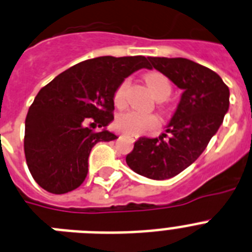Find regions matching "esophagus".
Returning <instances> with one entry per match:
<instances>
[{"label":"esophagus","instance_id":"esophagus-1","mask_svg":"<svg viewBox=\"0 0 252 252\" xmlns=\"http://www.w3.org/2000/svg\"><path fill=\"white\" fill-rule=\"evenodd\" d=\"M124 135H125V136L130 137V139H131V140H132V141L136 140V136H134V135H130V134H124Z\"/></svg>","mask_w":252,"mask_h":252}]
</instances>
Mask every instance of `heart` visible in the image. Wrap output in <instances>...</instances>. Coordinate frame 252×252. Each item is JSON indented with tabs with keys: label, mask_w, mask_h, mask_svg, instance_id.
Segmentation results:
<instances>
[{
	"label": "heart",
	"mask_w": 252,
	"mask_h": 252,
	"mask_svg": "<svg viewBox=\"0 0 252 252\" xmlns=\"http://www.w3.org/2000/svg\"><path fill=\"white\" fill-rule=\"evenodd\" d=\"M145 83L149 88L153 96L158 99L164 100L169 96L172 92V85L164 75L159 72H149L144 76ZM126 90H127V81H122L117 87L113 95V102L117 107H122L126 103ZM158 126V118L153 115H147L137 111H128L117 116L115 121V127L118 130L127 132L131 135H139L144 131L150 130Z\"/></svg>",
	"instance_id": "obj_1"
}]
</instances>
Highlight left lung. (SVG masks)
<instances>
[{"mask_svg": "<svg viewBox=\"0 0 252 252\" xmlns=\"http://www.w3.org/2000/svg\"><path fill=\"white\" fill-rule=\"evenodd\" d=\"M182 90L180 103L159 137H139L126 163L135 173L167 180L181 173L205 150L229 108V89L210 68L188 59L148 57ZM169 137H166V134Z\"/></svg>", "mask_w": 252, "mask_h": 252, "instance_id": "obj_1", "label": "left lung"}]
</instances>
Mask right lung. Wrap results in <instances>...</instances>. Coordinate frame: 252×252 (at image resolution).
<instances>
[{
	"label": "right lung",
	"mask_w": 252,
	"mask_h": 252,
	"mask_svg": "<svg viewBox=\"0 0 252 252\" xmlns=\"http://www.w3.org/2000/svg\"><path fill=\"white\" fill-rule=\"evenodd\" d=\"M149 67L144 56H102L67 68L39 90L25 120L24 152L40 188L66 193L83 184L92 148L117 139L107 130L116 89L135 71ZM90 126L103 128L94 133Z\"/></svg>",
	"instance_id": "right-lung-1"
}]
</instances>
